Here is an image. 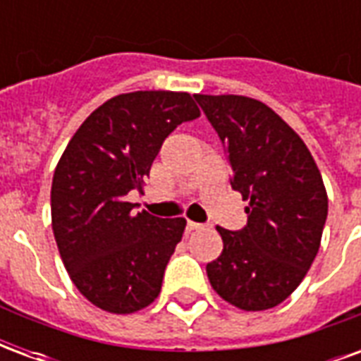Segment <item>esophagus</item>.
I'll use <instances>...</instances> for the list:
<instances>
[{"label":"esophagus","instance_id":"esophagus-1","mask_svg":"<svg viewBox=\"0 0 361 361\" xmlns=\"http://www.w3.org/2000/svg\"><path fill=\"white\" fill-rule=\"evenodd\" d=\"M188 228L189 230H203L204 224H201V222H191V220H189Z\"/></svg>","mask_w":361,"mask_h":361}]
</instances>
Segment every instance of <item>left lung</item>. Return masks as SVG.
<instances>
[{"instance_id":"obj_1","label":"left lung","mask_w":361,"mask_h":361,"mask_svg":"<svg viewBox=\"0 0 361 361\" xmlns=\"http://www.w3.org/2000/svg\"><path fill=\"white\" fill-rule=\"evenodd\" d=\"M224 145L247 226L216 228L222 253L207 265L212 290L243 311L276 307L300 286L321 245L326 189L302 137L250 96L195 94Z\"/></svg>"}]
</instances>
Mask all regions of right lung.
<instances>
[{
  "label": "right lung",
  "instance_id": "add662e5",
  "mask_svg": "<svg viewBox=\"0 0 361 361\" xmlns=\"http://www.w3.org/2000/svg\"><path fill=\"white\" fill-rule=\"evenodd\" d=\"M201 116L189 92L114 96L82 121L51 180V228L69 279L92 305L127 315L154 302L185 219L133 214L129 191L168 135Z\"/></svg>",
  "mask_w": 361,
  "mask_h": 361
}]
</instances>
